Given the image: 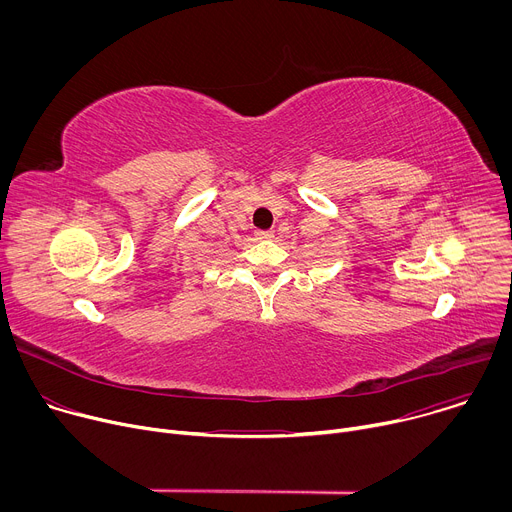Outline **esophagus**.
I'll return each mask as SVG.
<instances>
[{"label": "esophagus", "instance_id": "esophagus-1", "mask_svg": "<svg viewBox=\"0 0 512 512\" xmlns=\"http://www.w3.org/2000/svg\"><path fill=\"white\" fill-rule=\"evenodd\" d=\"M255 237H257L259 241H271V239H273V233H271V231H257Z\"/></svg>", "mask_w": 512, "mask_h": 512}]
</instances>
